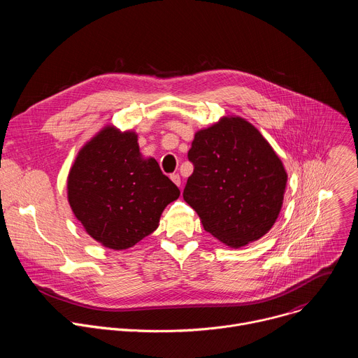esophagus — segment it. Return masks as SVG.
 Listing matches in <instances>:
<instances>
[{
    "label": "esophagus",
    "mask_w": 358,
    "mask_h": 358,
    "mask_svg": "<svg viewBox=\"0 0 358 358\" xmlns=\"http://www.w3.org/2000/svg\"><path fill=\"white\" fill-rule=\"evenodd\" d=\"M170 178H171V181H173L176 185H178V187L181 185V177H180L178 174H171Z\"/></svg>",
    "instance_id": "1"
}]
</instances>
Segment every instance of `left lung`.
Here are the masks:
<instances>
[{"mask_svg":"<svg viewBox=\"0 0 358 358\" xmlns=\"http://www.w3.org/2000/svg\"><path fill=\"white\" fill-rule=\"evenodd\" d=\"M188 160L194 173L182 196L207 232L241 248L273 227L287 174L258 129L241 117H224L195 133Z\"/></svg>","mask_w":358,"mask_h":358,"instance_id":"left-lung-1","label":"left lung"}]
</instances>
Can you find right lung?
I'll return each instance as SVG.
<instances>
[{
	"instance_id": "obj_1",
	"label": "right lung",
	"mask_w": 358,
	"mask_h": 358,
	"mask_svg": "<svg viewBox=\"0 0 358 358\" xmlns=\"http://www.w3.org/2000/svg\"><path fill=\"white\" fill-rule=\"evenodd\" d=\"M180 196L155 159H143L134 131L108 126L83 148L69 171L68 199L86 232L103 246H134L159 227Z\"/></svg>"
}]
</instances>
